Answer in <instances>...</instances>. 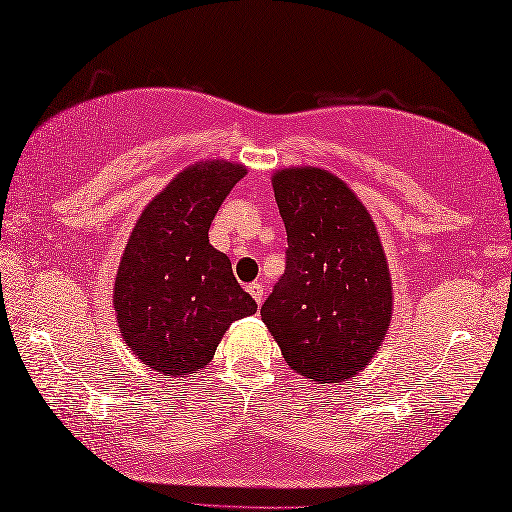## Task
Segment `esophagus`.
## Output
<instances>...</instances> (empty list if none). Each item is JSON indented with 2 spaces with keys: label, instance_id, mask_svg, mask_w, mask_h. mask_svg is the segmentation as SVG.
Here are the masks:
<instances>
[{
  "label": "esophagus",
  "instance_id": "esophagus-1",
  "mask_svg": "<svg viewBox=\"0 0 512 512\" xmlns=\"http://www.w3.org/2000/svg\"><path fill=\"white\" fill-rule=\"evenodd\" d=\"M245 289H247V294L256 300V305H260V302H263V298H265V287L263 285H260V283H249Z\"/></svg>",
  "mask_w": 512,
  "mask_h": 512
}]
</instances>
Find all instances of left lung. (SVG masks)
Instances as JSON below:
<instances>
[{"mask_svg": "<svg viewBox=\"0 0 512 512\" xmlns=\"http://www.w3.org/2000/svg\"><path fill=\"white\" fill-rule=\"evenodd\" d=\"M287 229L285 274L260 316L287 364L311 382L356 375L387 336L391 278L380 236L356 194L318 168L274 174Z\"/></svg>", "mask_w": 512, "mask_h": 512, "instance_id": "obj_1", "label": "left lung"}]
</instances>
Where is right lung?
I'll return each instance as SVG.
<instances>
[{"label": "right lung", "mask_w": 512, "mask_h": 512, "mask_svg": "<svg viewBox=\"0 0 512 512\" xmlns=\"http://www.w3.org/2000/svg\"><path fill=\"white\" fill-rule=\"evenodd\" d=\"M243 174L236 163H196L154 196L132 229L114 280V311L123 340L150 369L196 373L234 320L256 314L229 258L207 238Z\"/></svg>", "instance_id": "1"}]
</instances>
